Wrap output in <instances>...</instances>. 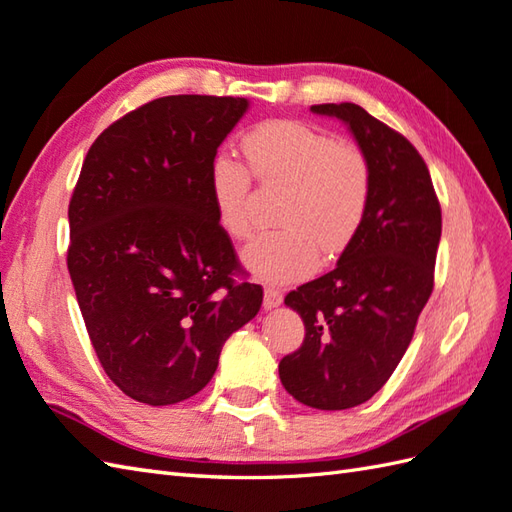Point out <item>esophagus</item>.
Returning <instances> with one entry per match:
<instances>
[{
    "instance_id": "34e87169",
    "label": "esophagus",
    "mask_w": 512,
    "mask_h": 512,
    "mask_svg": "<svg viewBox=\"0 0 512 512\" xmlns=\"http://www.w3.org/2000/svg\"><path fill=\"white\" fill-rule=\"evenodd\" d=\"M281 303H283L281 290L268 285V288L264 290V310H275V307H279Z\"/></svg>"
}]
</instances>
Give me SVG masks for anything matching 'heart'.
I'll return each instance as SVG.
<instances>
[{
    "mask_svg": "<svg viewBox=\"0 0 512 512\" xmlns=\"http://www.w3.org/2000/svg\"><path fill=\"white\" fill-rule=\"evenodd\" d=\"M253 174L264 185L285 187L275 222L242 253L253 275L290 281L312 272L318 248L334 257L358 235L371 196V172L364 154L301 122H268L244 141ZM211 200L220 227L235 240L253 233L248 211L251 174L229 154H218L209 172Z\"/></svg>",
    "mask_w": 512,
    "mask_h": 512,
    "instance_id": "heart-1",
    "label": "heart"
}]
</instances>
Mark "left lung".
Wrapping results in <instances>:
<instances>
[{"label":"left lung","instance_id":"1","mask_svg":"<svg viewBox=\"0 0 512 512\" xmlns=\"http://www.w3.org/2000/svg\"><path fill=\"white\" fill-rule=\"evenodd\" d=\"M310 111L347 126L368 163L371 196L336 268L285 296L305 340L279 362V377L305 406L347 410L371 399L408 349L434 288L441 205L406 137L351 102Z\"/></svg>","mask_w":512,"mask_h":512}]
</instances>
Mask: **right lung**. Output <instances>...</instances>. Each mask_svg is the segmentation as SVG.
<instances>
[{
  "instance_id": "1",
  "label": "right lung",
  "mask_w": 512,
  "mask_h": 512,
  "mask_svg": "<svg viewBox=\"0 0 512 512\" xmlns=\"http://www.w3.org/2000/svg\"><path fill=\"white\" fill-rule=\"evenodd\" d=\"M246 98L168 95L93 141L69 202L67 268L104 373L170 406L205 388L222 344L253 320L261 285L233 283L209 172Z\"/></svg>"
}]
</instances>
